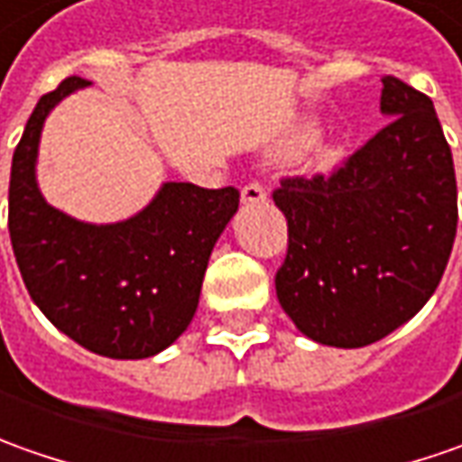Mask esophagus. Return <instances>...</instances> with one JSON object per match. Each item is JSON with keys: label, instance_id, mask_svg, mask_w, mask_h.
I'll return each instance as SVG.
<instances>
[{"label": "esophagus", "instance_id": "obj_1", "mask_svg": "<svg viewBox=\"0 0 462 462\" xmlns=\"http://www.w3.org/2000/svg\"><path fill=\"white\" fill-rule=\"evenodd\" d=\"M258 201H265V189H263V183L247 181L245 186H243V204H258Z\"/></svg>", "mask_w": 462, "mask_h": 462}]
</instances>
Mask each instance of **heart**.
I'll return each mask as SVG.
<instances>
[{
  "instance_id": "1",
  "label": "heart",
  "mask_w": 462,
  "mask_h": 462,
  "mask_svg": "<svg viewBox=\"0 0 462 462\" xmlns=\"http://www.w3.org/2000/svg\"><path fill=\"white\" fill-rule=\"evenodd\" d=\"M329 158H335V152H329Z\"/></svg>"
}]
</instances>
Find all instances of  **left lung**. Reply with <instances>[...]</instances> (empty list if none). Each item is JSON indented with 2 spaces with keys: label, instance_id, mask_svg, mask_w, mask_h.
Instances as JSON below:
<instances>
[{
  "label": "left lung",
  "instance_id": "obj_1",
  "mask_svg": "<svg viewBox=\"0 0 462 462\" xmlns=\"http://www.w3.org/2000/svg\"><path fill=\"white\" fill-rule=\"evenodd\" d=\"M389 125L329 173L283 176L289 225L276 271L283 311L311 340L363 347L435 294L457 230L453 152L432 99L383 76Z\"/></svg>",
  "mask_w": 462,
  "mask_h": 462
}]
</instances>
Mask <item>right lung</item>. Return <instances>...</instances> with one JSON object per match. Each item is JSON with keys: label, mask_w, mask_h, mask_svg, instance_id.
Here are the masks:
<instances>
[{"label": "right lung", "mask_w": 462, "mask_h": 462, "mask_svg": "<svg viewBox=\"0 0 462 462\" xmlns=\"http://www.w3.org/2000/svg\"><path fill=\"white\" fill-rule=\"evenodd\" d=\"M88 84L63 79L24 125L9 176L12 250L32 301L63 335L104 358H151L191 322L212 247L237 212L240 191L166 183L140 215L117 225L76 222L45 204L35 183L42 122L66 94Z\"/></svg>", "instance_id": "add662e5"}]
</instances>
